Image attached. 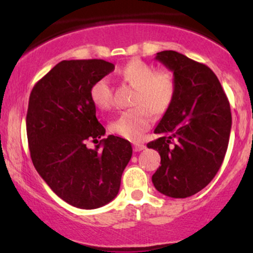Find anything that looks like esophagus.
I'll return each mask as SVG.
<instances>
[{
    "instance_id": "esophagus-1",
    "label": "esophagus",
    "mask_w": 253,
    "mask_h": 253,
    "mask_svg": "<svg viewBox=\"0 0 253 253\" xmlns=\"http://www.w3.org/2000/svg\"><path fill=\"white\" fill-rule=\"evenodd\" d=\"M145 145L141 144V143H134L133 144V150H134V152H140V151H143L145 149Z\"/></svg>"
}]
</instances>
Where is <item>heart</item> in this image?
I'll list each match as a JSON object with an SVG mask.
<instances>
[{
    "label": "heart",
    "mask_w": 253,
    "mask_h": 253,
    "mask_svg": "<svg viewBox=\"0 0 253 253\" xmlns=\"http://www.w3.org/2000/svg\"><path fill=\"white\" fill-rule=\"evenodd\" d=\"M133 88L134 108L125 110L109 124L110 132L128 140L136 141L153 123V115H162L170 108L176 94V83L171 72L157 70L140 60H132L119 72ZM90 100L100 110L112 107V89L106 78H100L90 89Z\"/></svg>",
    "instance_id": "1"
}]
</instances>
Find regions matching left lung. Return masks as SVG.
<instances>
[{"mask_svg": "<svg viewBox=\"0 0 253 253\" xmlns=\"http://www.w3.org/2000/svg\"><path fill=\"white\" fill-rule=\"evenodd\" d=\"M156 59L173 72L176 94L155 129L161 136L147 144L161 155L152 182L159 193L184 199L210 184L221 167L232 127L231 107L207 65L176 51L158 52Z\"/></svg>", "mask_w": 253, "mask_h": 253, "instance_id": "left-lung-1", "label": "left lung"}]
</instances>
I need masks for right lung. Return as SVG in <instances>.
Wrapping results in <instances>:
<instances>
[{"instance_id": "right-lung-1", "label": "right lung", "mask_w": 253, "mask_h": 253, "mask_svg": "<svg viewBox=\"0 0 253 253\" xmlns=\"http://www.w3.org/2000/svg\"><path fill=\"white\" fill-rule=\"evenodd\" d=\"M102 59L63 60L32 89L26 128L31 158L53 193L74 207L95 210L115 199L132 145L104 135L90 89L114 70ZM96 142L95 149L86 146Z\"/></svg>"}]
</instances>
